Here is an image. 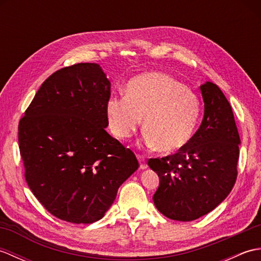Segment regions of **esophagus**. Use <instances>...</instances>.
<instances>
[{"label": "esophagus", "mask_w": 261, "mask_h": 261, "mask_svg": "<svg viewBox=\"0 0 261 261\" xmlns=\"http://www.w3.org/2000/svg\"><path fill=\"white\" fill-rule=\"evenodd\" d=\"M138 159H139V163H140V168L146 169L148 167V164H147V160L145 159V157H143L142 154H138Z\"/></svg>", "instance_id": "1"}]
</instances>
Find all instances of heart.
<instances>
[{
	"label": "heart",
	"instance_id": "1",
	"mask_svg": "<svg viewBox=\"0 0 261 261\" xmlns=\"http://www.w3.org/2000/svg\"><path fill=\"white\" fill-rule=\"evenodd\" d=\"M125 95L107 104L109 126L119 139L135 134L143 116V143L173 152L191 141L201 115L197 96L164 73H149L129 82Z\"/></svg>",
	"mask_w": 261,
	"mask_h": 261
}]
</instances>
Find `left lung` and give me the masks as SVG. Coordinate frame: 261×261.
Returning <instances> with one entry per match:
<instances>
[{
	"mask_svg": "<svg viewBox=\"0 0 261 261\" xmlns=\"http://www.w3.org/2000/svg\"><path fill=\"white\" fill-rule=\"evenodd\" d=\"M204 118L187 145L148 165L159 176L153 203L168 219L196 220L229 195L238 176L240 137L231 105L218 85L201 86Z\"/></svg>",
	"mask_w": 261,
	"mask_h": 261,
	"instance_id": "obj_1",
	"label": "left lung"
}]
</instances>
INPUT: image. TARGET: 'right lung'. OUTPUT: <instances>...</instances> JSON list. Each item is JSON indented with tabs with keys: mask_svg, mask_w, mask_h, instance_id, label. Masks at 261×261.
Masks as SVG:
<instances>
[{
	"mask_svg": "<svg viewBox=\"0 0 261 261\" xmlns=\"http://www.w3.org/2000/svg\"><path fill=\"white\" fill-rule=\"evenodd\" d=\"M110 96L111 83L97 64H75L49 76L20 119L25 180L63 221L102 219L139 167L136 154L105 131Z\"/></svg>",
	"mask_w": 261,
	"mask_h": 261,
	"instance_id": "1",
	"label": "right lung"
}]
</instances>
